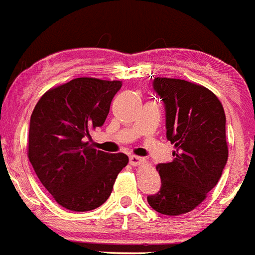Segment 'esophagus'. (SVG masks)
<instances>
[{
	"instance_id": "obj_1",
	"label": "esophagus",
	"mask_w": 255,
	"mask_h": 255,
	"mask_svg": "<svg viewBox=\"0 0 255 255\" xmlns=\"http://www.w3.org/2000/svg\"><path fill=\"white\" fill-rule=\"evenodd\" d=\"M129 161L130 165H132V166H140L142 164H144L145 160L143 157H138V156H130Z\"/></svg>"
}]
</instances>
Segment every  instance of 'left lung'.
I'll return each instance as SVG.
<instances>
[{"label":"left lung","mask_w":255,"mask_h":255,"mask_svg":"<svg viewBox=\"0 0 255 255\" xmlns=\"http://www.w3.org/2000/svg\"><path fill=\"white\" fill-rule=\"evenodd\" d=\"M152 86L164 103L166 138L175 151L171 162L156 166L161 188L147 201L161 214L180 215L205 200L227 164L225 110L201 85L156 77Z\"/></svg>","instance_id":"8db88e82"}]
</instances>
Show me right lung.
Returning <instances> with one entry per match:
<instances>
[{
  "mask_svg": "<svg viewBox=\"0 0 255 255\" xmlns=\"http://www.w3.org/2000/svg\"><path fill=\"white\" fill-rule=\"evenodd\" d=\"M121 86V81L75 78L46 91L32 112L28 158L43 187L72 212L104 204L129 162L126 154L97 151L88 142L89 131L106 121Z\"/></svg>",
  "mask_w": 255,
  "mask_h": 255,
  "instance_id": "add662e5",
  "label": "right lung"
}]
</instances>
